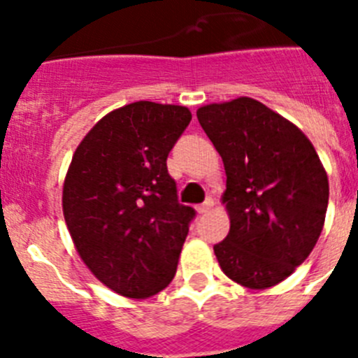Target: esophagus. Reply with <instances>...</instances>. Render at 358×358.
I'll list each match as a JSON object with an SVG mask.
<instances>
[{
  "label": "esophagus",
  "instance_id": "obj_1",
  "mask_svg": "<svg viewBox=\"0 0 358 358\" xmlns=\"http://www.w3.org/2000/svg\"><path fill=\"white\" fill-rule=\"evenodd\" d=\"M213 204H215L213 199H211V197L206 199V201L202 202V204H199L197 211H199V213H208V211H210L211 208H213Z\"/></svg>",
  "mask_w": 358,
  "mask_h": 358
}]
</instances>
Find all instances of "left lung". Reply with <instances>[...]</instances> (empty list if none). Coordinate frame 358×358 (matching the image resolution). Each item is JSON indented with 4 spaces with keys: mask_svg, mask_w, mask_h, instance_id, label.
<instances>
[{
    "mask_svg": "<svg viewBox=\"0 0 358 358\" xmlns=\"http://www.w3.org/2000/svg\"><path fill=\"white\" fill-rule=\"evenodd\" d=\"M224 161L229 233L213 248L229 280L251 290L278 285L308 258L324 226L328 176L299 127L240 96L197 109Z\"/></svg>",
    "mask_w": 358,
    "mask_h": 358,
    "instance_id": "left-lung-1",
    "label": "left lung"
}]
</instances>
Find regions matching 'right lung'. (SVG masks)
Wrapping results in <instances>:
<instances>
[{
  "label": "right lung",
  "mask_w": 358,
  "mask_h": 358,
  "mask_svg": "<svg viewBox=\"0 0 358 358\" xmlns=\"http://www.w3.org/2000/svg\"><path fill=\"white\" fill-rule=\"evenodd\" d=\"M185 106L141 102L94 123L62 186L75 249L107 289L132 299L170 285L195 210L177 202L166 157L188 127Z\"/></svg>",
  "instance_id": "right-lung-1"
}]
</instances>
